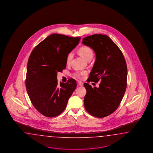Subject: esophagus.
I'll list each match as a JSON object with an SVG mask.
<instances>
[{"label": "esophagus", "instance_id": "esophagus-1", "mask_svg": "<svg viewBox=\"0 0 153 153\" xmlns=\"http://www.w3.org/2000/svg\"><path fill=\"white\" fill-rule=\"evenodd\" d=\"M78 86H83V83H82V82L78 81Z\"/></svg>", "mask_w": 153, "mask_h": 153}]
</instances>
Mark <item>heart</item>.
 <instances>
[{
    "label": "heart",
    "mask_w": 153,
    "mask_h": 153,
    "mask_svg": "<svg viewBox=\"0 0 153 153\" xmlns=\"http://www.w3.org/2000/svg\"><path fill=\"white\" fill-rule=\"evenodd\" d=\"M79 54L81 55V56H82V58H84L85 60H88L90 59H92L93 56V52L92 50V49L91 48L88 47H82L81 48L79 51H78ZM74 57V54L72 52H70V53H68V54L66 58V63L67 64H69L72 59H73ZM85 72H77L75 73L74 75L75 77L77 78H80L82 76L85 74Z\"/></svg>",
    "instance_id": "obj_1"
}]
</instances>
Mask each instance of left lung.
I'll list each match as a JSON object with an SVG mask.
<instances>
[{"instance_id": "obj_1", "label": "left lung", "mask_w": 153, "mask_h": 153, "mask_svg": "<svg viewBox=\"0 0 153 153\" xmlns=\"http://www.w3.org/2000/svg\"><path fill=\"white\" fill-rule=\"evenodd\" d=\"M82 43L91 48L96 55L88 82L101 81L98 88H92L87 83L84 84L87 91L85 109L91 115L104 117L117 109L125 93L126 61L119 48L106 35L89 36L83 39Z\"/></svg>"}]
</instances>
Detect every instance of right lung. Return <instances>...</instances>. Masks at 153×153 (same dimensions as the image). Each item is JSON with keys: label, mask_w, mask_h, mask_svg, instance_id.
Here are the masks:
<instances>
[{"label": "right lung", "mask_w": 153, "mask_h": 153, "mask_svg": "<svg viewBox=\"0 0 153 153\" xmlns=\"http://www.w3.org/2000/svg\"><path fill=\"white\" fill-rule=\"evenodd\" d=\"M80 39L52 34L31 53L27 63L26 87L33 105L43 115L53 117L63 112L77 87L73 78L59 84L57 73L66 68L67 56Z\"/></svg>", "instance_id": "1"}]
</instances>
